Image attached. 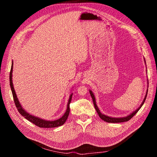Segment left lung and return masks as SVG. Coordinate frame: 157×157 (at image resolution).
Segmentation results:
<instances>
[{
	"label": "left lung",
	"mask_w": 157,
	"mask_h": 157,
	"mask_svg": "<svg viewBox=\"0 0 157 157\" xmlns=\"http://www.w3.org/2000/svg\"><path fill=\"white\" fill-rule=\"evenodd\" d=\"M144 60H145V59L144 58ZM146 64V63H145ZM149 84V83H148ZM147 92H148V90H147V92H146V95L145 96L144 98V101H142L141 105L139 107V108H137L136 110H135V111L132 112V113H130L129 115H128L127 117H120V118H115V117H109V116H107V115H105L104 114H102L100 111H99V109H98L97 105H96V99H95V96L94 94L92 93V92L91 91V90H90V96H91L92 98V100H93V103H94V107L95 109H96V110L98 113V114L99 115V117H100L101 119L104 121H105L107 122H111V123H118V122H126V121H128L129 120H130L131 118L134 117L136 114L137 113V111H138L140 108L142 107V105H144V103L146 99V98H147Z\"/></svg>",
	"instance_id": "8db88e82"
}]
</instances>
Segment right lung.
<instances>
[{
    "label": "right lung",
    "mask_w": 157,
    "mask_h": 157,
    "mask_svg": "<svg viewBox=\"0 0 157 157\" xmlns=\"http://www.w3.org/2000/svg\"><path fill=\"white\" fill-rule=\"evenodd\" d=\"M12 72H13V61L12 62L11 70H10V86L11 90L12 92V96H13L14 103H15V105L17 107V111L21 114V115H22L23 117L25 118L27 120L33 123V124H35L37 126L40 127V128H56V127H58V126L63 125L65 122V121H67L68 116L69 115V111H70L69 105H70V103L71 101V99H72L73 94H71L70 95V97H69V101L67 103V110H66L65 113H64V115L60 118H59V119H57L56 121H46L44 119H42V118H38L36 117L30 115L29 113L26 112V111H25V109L21 107V104L20 103V101H19L18 99L17 98L15 90H14L13 85V82H12Z\"/></svg>",
    "instance_id": "add662e5"
}]
</instances>
